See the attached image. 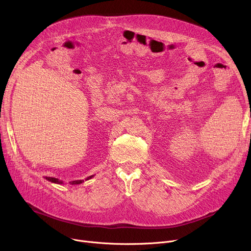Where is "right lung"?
<instances>
[{
  "label": "right lung",
  "instance_id": "right-lung-1",
  "mask_svg": "<svg viewBox=\"0 0 251 251\" xmlns=\"http://www.w3.org/2000/svg\"><path fill=\"white\" fill-rule=\"evenodd\" d=\"M95 175H91V176H89V177H87L86 179H85V181L86 180H89V179H91L92 177H94ZM46 179L48 180V181H50V182H51V183H55V184H64V182L62 181V180H59V179H57V178H52V177H46ZM82 182H84V180H75V181H71V182H69L70 184H72V185H75V184H81Z\"/></svg>",
  "mask_w": 251,
  "mask_h": 251
}]
</instances>
